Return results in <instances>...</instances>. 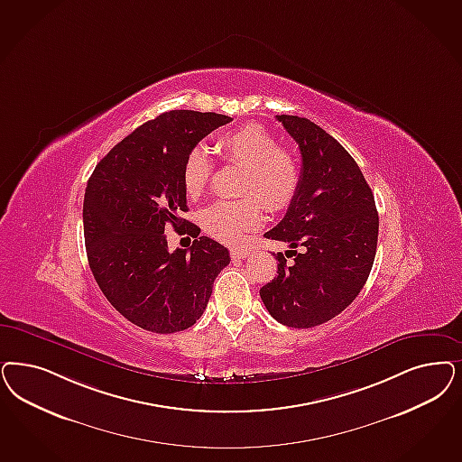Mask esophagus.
<instances>
[{"label": "esophagus", "instance_id": "obj_1", "mask_svg": "<svg viewBox=\"0 0 462 462\" xmlns=\"http://www.w3.org/2000/svg\"><path fill=\"white\" fill-rule=\"evenodd\" d=\"M230 254H232V257H236V259H244V257L251 254V251L247 247H232Z\"/></svg>", "mask_w": 462, "mask_h": 462}]
</instances>
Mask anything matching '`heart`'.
<instances>
[{"mask_svg": "<svg viewBox=\"0 0 462 462\" xmlns=\"http://www.w3.org/2000/svg\"><path fill=\"white\" fill-rule=\"evenodd\" d=\"M217 152L225 162L244 169L240 192H254L239 199H218L201 213L205 232L222 242H239L261 222L263 205L280 211L293 201L300 188V165L291 152L278 146L268 129L249 123L222 133ZM213 174V162L203 146H194L182 162L184 191L198 199L208 188Z\"/></svg>", "mask_w": 462, "mask_h": 462, "instance_id": "1", "label": "heart"}]
</instances>
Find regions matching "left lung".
<instances>
[{
	"label": "left lung",
	"mask_w": 462,
	"mask_h": 462,
	"mask_svg": "<svg viewBox=\"0 0 462 462\" xmlns=\"http://www.w3.org/2000/svg\"><path fill=\"white\" fill-rule=\"evenodd\" d=\"M276 119L299 143L302 171L285 218L264 237L300 253L291 266L278 254V276L259 295L278 322L305 329L336 318L365 285L379 215L360 167L329 133L299 116Z\"/></svg>",
	"instance_id": "left-lung-1"
}]
</instances>
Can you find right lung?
I'll return each instance as SVG.
<instances>
[{
  "instance_id": "add662e5",
  "label": "right lung",
  "mask_w": 462,
  "mask_h": 462,
  "mask_svg": "<svg viewBox=\"0 0 462 462\" xmlns=\"http://www.w3.org/2000/svg\"><path fill=\"white\" fill-rule=\"evenodd\" d=\"M232 117L171 111L134 129L97 163L83 201L90 270L112 307L142 329L171 335L203 316L226 247L209 237L189 251H169L165 226L188 225L182 162L213 129ZM189 234L199 228L189 223Z\"/></svg>"
}]
</instances>
